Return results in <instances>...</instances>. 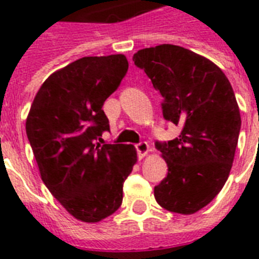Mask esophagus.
<instances>
[{"instance_id": "esophagus-1", "label": "esophagus", "mask_w": 259, "mask_h": 259, "mask_svg": "<svg viewBox=\"0 0 259 259\" xmlns=\"http://www.w3.org/2000/svg\"><path fill=\"white\" fill-rule=\"evenodd\" d=\"M136 151H138V156H139V159H143L147 154H148V151H150L148 143L140 142L139 144H136Z\"/></svg>"}]
</instances>
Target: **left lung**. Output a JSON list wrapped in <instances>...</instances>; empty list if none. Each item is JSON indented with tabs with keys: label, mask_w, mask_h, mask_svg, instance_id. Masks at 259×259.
<instances>
[{
	"label": "left lung",
	"mask_w": 259,
	"mask_h": 259,
	"mask_svg": "<svg viewBox=\"0 0 259 259\" xmlns=\"http://www.w3.org/2000/svg\"><path fill=\"white\" fill-rule=\"evenodd\" d=\"M162 97L163 117L181 127L167 143L156 142L168 172L155 186V199L178 214L207 206L230 174L241 115L226 74L208 59L178 45L146 48L134 55Z\"/></svg>",
	"instance_id": "8db88e82"
}]
</instances>
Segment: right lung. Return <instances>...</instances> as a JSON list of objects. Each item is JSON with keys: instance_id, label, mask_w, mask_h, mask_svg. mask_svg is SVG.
<instances>
[{"instance_id": "1", "label": "right lung", "mask_w": 259, "mask_h": 259, "mask_svg": "<svg viewBox=\"0 0 259 259\" xmlns=\"http://www.w3.org/2000/svg\"><path fill=\"white\" fill-rule=\"evenodd\" d=\"M127 71L124 55L76 60L45 80L26 119L41 179L82 222H99L121 206L124 181L138 160L131 144L95 142L109 130L103 104Z\"/></svg>"}]
</instances>
